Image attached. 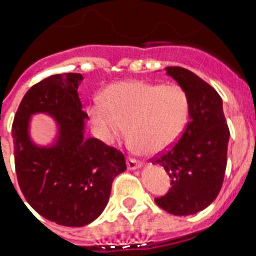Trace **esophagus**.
Segmentation results:
<instances>
[{
  "label": "esophagus",
  "mask_w": 256,
  "mask_h": 256,
  "mask_svg": "<svg viewBox=\"0 0 256 256\" xmlns=\"http://www.w3.org/2000/svg\"><path fill=\"white\" fill-rule=\"evenodd\" d=\"M126 166H128V169H137L141 166V162H138L137 159H133V158H128V160H126Z\"/></svg>",
  "instance_id": "34e87169"
}]
</instances>
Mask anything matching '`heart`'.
<instances>
[{
  "label": "heart",
  "instance_id": "obj_1",
  "mask_svg": "<svg viewBox=\"0 0 256 256\" xmlns=\"http://www.w3.org/2000/svg\"><path fill=\"white\" fill-rule=\"evenodd\" d=\"M190 112V98L180 86L130 80L110 86L104 104H94L90 115L106 142L120 140L128 126L133 148L154 155L182 137Z\"/></svg>",
  "mask_w": 256,
  "mask_h": 256
}]
</instances>
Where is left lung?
<instances>
[{
    "label": "left lung",
    "mask_w": 256,
    "mask_h": 256,
    "mask_svg": "<svg viewBox=\"0 0 256 256\" xmlns=\"http://www.w3.org/2000/svg\"><path fill=\"white\" fill-rule=\"evenodd\" d=\"M166 72L186 91L191 112L182 137L151 159L165 169L172 184L155 202L174 216H190L209 206L220 191L230 130L220 96L212 86L184 68L169 66Z\"/></svg>",
    "instance_id": "obj_1"
}]
</instances>
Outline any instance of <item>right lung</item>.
<instances>
[{
  "instance_id": "right-lung-1",
  "label": "right lung",
  "mask_w": 256,
  "mask_h": 256,
  "mask_svg": "<svg viewBox=\"0 0 256 256\" xmlns=\"http://www.w3.org/2000/svg\"><path fill=\"white\" fill-rule=\"evenodd\" d=\"M82 79L78 73L55 74L30 87L11 130L22 195L40 216L66 227H82L100 216L112 180L126 169L122 151L83 136L88 115L78 96ZM36 112H47L58 123L59 138L51 148H38L28 138V118Z\"/></svg>"
}]
</instances>
